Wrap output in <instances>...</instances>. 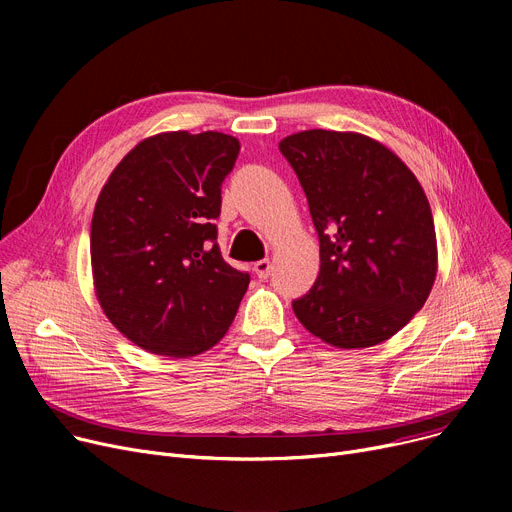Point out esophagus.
Masks as SVG:
<instances>
[{
	"label": "esophagus",
	"mask_w": 512,
	"mask_h": 512,
	"mask_svg": "<svg viewBox=\"0 0 512 512\" xmlns=\"http://www.w3.org/2000/svg\"><path fill=\"white\" fill-rule=\"evenodd\" d=\"M253 270H255V274L259 278H267V276H270V272H272V261L270 259H261V261H257L253 265Z\"/></svg>",
	"instance_id": "obj_1"
}]
</instances>
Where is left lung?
Returning <instances> with one entry per match:
<instances>
[{
	"label": "left lung",
	"instance_id": "1",
	"mask_svg": "<svg viewBox=\"0 0 512 512\" xmlns=\"http://www.w3.org/2000/svg\"><path fill=\"white\" fill-rule=\"evenodd\" d=\"M319 234V276L292 309L330 346L369 348L405 328L438 272L432 207L394 151L361 132L303 130L280 141Z\"/></svg>",
	"mask_w": 512,
	"mask_h": 512
}]
</instances>
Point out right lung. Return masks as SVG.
<instances>
[{"label": "right lung", "mask_w": 512, "mask_h": 512, "mask_svg": "<svg viewBox=\"0 0 512 512\" xmlns=\"http://www.w3.org/2000/svg\"><path fill=\"white\" fill-rule=\"evenodd\" d=\"M240 143L224 132H159L103 184L91 222L95 297L130 342L170 359L218 344L249 288L215 242L222 182Z\"/></svg>", "instance_id": "obj_1"}]
</instances>
